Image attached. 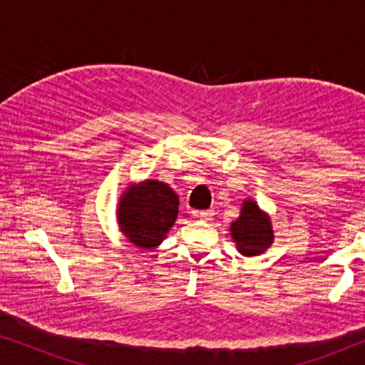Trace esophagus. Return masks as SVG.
<instances>
[{"instance_id": "34e87169", "label": "esophagus", "mask_w": 365, "mask_h": 365, "mask_svg": "<svg viewBox=\"0 0 365 365\" xmlns=\"http://www.w3.org/2000/svg\"><path fill=\"white\" fill-rule=\"evenodd\" d=\"M196 216L199 219H202V221H211L212 216H214V211H212V209H206V211H197Z\"/></svg>"}]
</instances>
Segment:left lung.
I'll use <instances>...</instances> for the list:
<instances>
[{
	"label": "left lung",
	"mask_w": 365,
	"mask_h": 365,
	"mask_svg": "<svg viewBox=\"0 0 365 365\" xmlns=\"http://www.w3.org/2000/svg\"><path fill=\"white\" fill-rule=\"evenodd\" d=\"M231 236L244 256H257L272 244L274 232L269 217L254 201H244L239 219L231 224Z\"/></svg>",
	"instance_id": "1"
}]
</instances>
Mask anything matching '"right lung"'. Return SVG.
Returning <instances> with one entry per match:
<instances>
[{"instance_id": "add662e5", "label": "right lung", "mask_w": 365, "mask_h": 365, "mask_svg": "<svg viewBox=\"0 0 365 365\" xmlns=\"http://www.w3.org/2000/svg\"><path fill=\"white\" fill-rule=\"evenodd\" d=\"M179 212V197L168 184L146 181L129 187L121 197L118 221L138 247H156L166 237Z\"/></svg>"}]
</instances>
